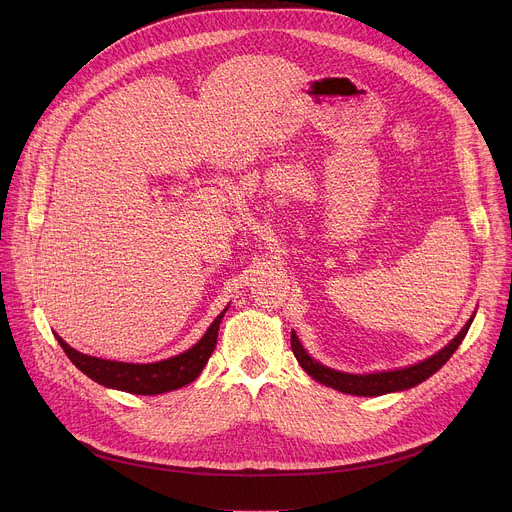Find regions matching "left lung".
I'll list each match as a JSON object with an SVG mask.
<instances>
[{
	"mask_svg": "<svg viewBox=\"0 0 512 512\" xmlns=\"http://www.w3.org/2000/svg\"><path fill=\"white\" fill-rule=\"evenodd\" d=\"M476 312L472 314V318L464 324V328L458 332L456 338L450 340V344H446L442 350H437L433 356L411 364V367L405 369H395V371H381V373H367V375H352V373H342L330 367H324L322 362L314 360L306 348L302 346L300 338L296 332H291V350H294L300 367L318 383L332 387L340 393L346 395H356V397H379V395H387V393H397V391H405L411 389L419 383H423L425 379H429L433 373L440 371L444 364L450 360V356L458 350V346L462 344L464 336L468 334V328L474 320Z\"/></svg>",
	"mask_w": 512,
	"mask_h": 512,
	"instance_id": "left-lung-1",
	"label": "left lung"
}]
</instances>
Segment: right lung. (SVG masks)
Instances as JSON below:
<instances>
[{
  "label": "right lung",
  "instance_id": "right-lung-1",
  "mask_svg": "<svg viewBox=\"0 0 512 512\" xmlns=\"http://www.w3.org/2000/svg\"><path fill=\"white\" fill-rule=\"evenodd\" d=\"M229 306L214 318V322L208 326L204 336L182 354H176L166 360L158 362H119V360H107L83 354L68 346L56 332V340L66 352V356L72 360L75 367L85 373L95 383L117 389L133 395H160L168 391H176L184 385H190L196 381L206 367V362L216 346L218 338V326Z\"/></svg>",
  "mask_w": 512,
  "mask_h": 512
}]
</instances>
